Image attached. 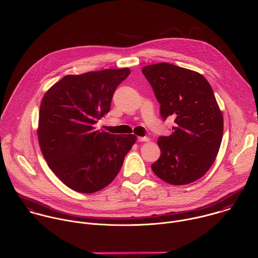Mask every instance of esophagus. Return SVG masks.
<instances>
[{
	"label": "esophagus",
	"instance_id": "esophagus-1",
	"mask_svg": "<svg viewBox=\"0 0 258 258\" xmlns=\"http://www.w3.org/2000/svg\"><path fill=\"white\" fill-rule=\"evenodd\" d=\"M137 141H138V142H144V141H149V138H148V137H138V138H137Z\"/></svg>",
	"mask_w": 258,
	"mask_h": 258
}]
</instances>
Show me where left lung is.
<instances>
[{"label": "left lung", "mask_w": 258, "mask_h": 258, "mask_svg": "<svg viewBox=\"0 0 258 258\" xmlns=\"http://www.w3.org/2000/svg\"><path fill=\"white\" fill-rule=\"evenodd\" d=\"M142 73L163 120L175 118L173 133L158 139L162 153L151 170L172 185L192 183L210 170L223 138V114L213 88L201 74L169 63L145 66Z\"/></svg>", "instance_id": "8db88e82"}]
</instances>
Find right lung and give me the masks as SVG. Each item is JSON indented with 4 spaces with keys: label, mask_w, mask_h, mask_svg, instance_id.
<instances>
[{
    "label": "right lung",
    "mask_w": 258,
    "mask_h": 258,
    "mask_svg": "<svg viewBox=\"0 0 258 258\" xmlns=\"http://www.w3.org/2000/svg\"><path fill=\"white\" fill-rule=\"evenodd\" d=\"M129 68L67 75L44 94L38 120V142L49 169L69 188L93 193L118 175L136 136L95 130L109 113L118 85Z\"/></svg>",
    "instance_id": "1"
}]
</instances>
